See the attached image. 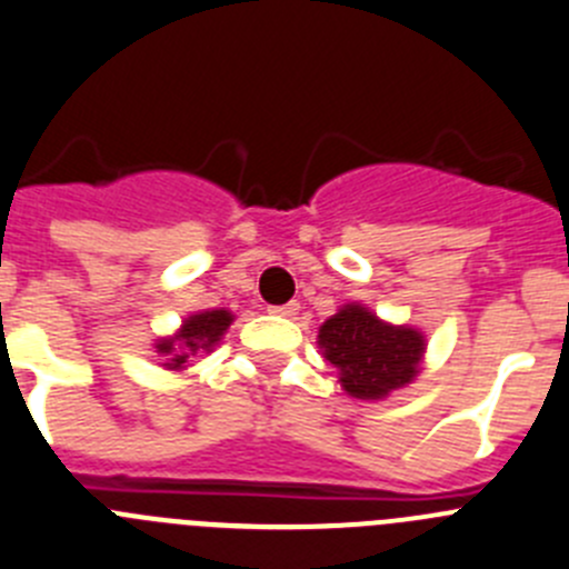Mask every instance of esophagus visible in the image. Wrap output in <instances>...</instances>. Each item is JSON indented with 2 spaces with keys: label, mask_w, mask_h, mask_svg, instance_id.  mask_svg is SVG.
I'll return each mask as SVG.
<instances>
[{
  "label": "esophagus",
  "mask_w": 569,
  "mask_h": 569,
  "mask_svg": "<svg viewBox=\"0 0 569 569\" xmlns=\"http://www.w3.org/2000/svg\"><path fill=\"white\" fill-rule=\"evenodd\" d=\"M269 315H278V317H297V315H300V302L291 300V302H286V306H272V309H269Z\"/></svg>",
  "instance_id": "esophagus-1"
}]
</instances>
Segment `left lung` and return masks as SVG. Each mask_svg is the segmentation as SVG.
<instances>
[{"instance_id": "left-lung-1", "label": "left lung", "mask_w": 569, "mask_h": 569, "mask_svg": "<svg viewBox=\"0 0 569 569\" xmlns=\"http://www.w3.org/2000/svg\"><path fill=\"white\" fill-rule=\"evenodd\" d=\"M317 342L337 368L342 390L362 401H379L410 385L427 350L418 328L390 326L362 302H348L322 322Z\"/></svg>"}]
</instances>
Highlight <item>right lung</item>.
Here are the masks:
<instances>
[{"mask_svg":"<svg viewBox=\"0 0 569 569\" xmlns=\"http://www.w3.org/2000/svg\"><path fill=\"white\" fill-rule=\"evenodd\" d=\"M232 315L224 309H207L196 311L188 320L182 322L173 337L159 339L153 348H157L159 357L164 359V368L168 370H184L193 357H199L201 350H212L221 342V337L230 328Z\"/></svg>","mask_w":569,"mask_h":569,"instance_id":"right-lung-1","label":"right lung"}]
</instances>
